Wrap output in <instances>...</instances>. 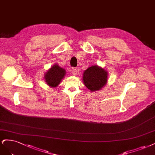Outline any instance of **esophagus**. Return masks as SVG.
Here are the masks:
<instances>
[{"label": "esophagus", "mask_w": 155, "mask_h": 155, "mask_svg": "<svg viewBox=\"0 0 155 155\" xmlns=\"http://www.w3.org/2000/svg\"><path fill=\"white\" fill-rule=\"evenodd\" d=\"M77 69H74V68H73V69H72V74H73V75H77Z\"/></svg>", "instance_id": "esophagus-1"}]
</instances>
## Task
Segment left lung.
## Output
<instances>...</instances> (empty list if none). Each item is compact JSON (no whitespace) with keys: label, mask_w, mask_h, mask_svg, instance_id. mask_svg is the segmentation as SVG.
I'll return each instance as SVG.
<instances>
[{"label":"left lung","mask_w":155,"mask_h":155,"mask_svg":"<svg viewBox=\"0 0 155 155\" xmlns=\"http://www.w3.org/2000/svg\"><path fill=\"white\" fill-rule=\"evenodd\" d=\"M107 76L106 69L98 66H93L84 71L82 81L91 91H99L106 84Z\"/></svg>","instance_id":"1"}]
</instances>
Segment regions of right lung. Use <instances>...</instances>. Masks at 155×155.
I'll return each mask as SVG.
<instances>
[{"label": "right lung", "instance_id": "add662e5", "mask_svg": "<svg viewBox=\"0 0 155 155\" xmlns=\"http://www.w3.org/2000/svg\"><path fill=\"white\" fill-rule=\"evenodd\" d=\"M65 75L66 70L60 67L57 64H55L45 73V82L50 87H55L61 83Z\"/></svg>", "mask_w": 155, "mask_h": 155}]
</instances>
